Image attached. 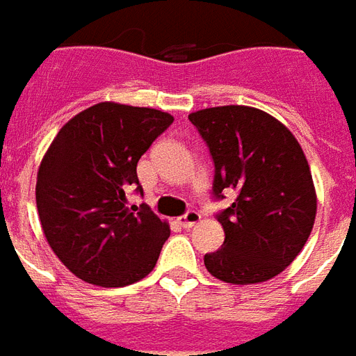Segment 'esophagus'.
<instances>
[{
  "mask_svg": "<svg viewBox=\"0 0 356 356\" xmlns=\"http://www.w3.org/2000/svg\"><path fill=\"white\" fill-rule=\"evenodd\" d=\"M178 222H180L181 227H193V225L201 222V214L197 210H188L184 216L178 218Z\"/></svg>",
  "mask_w": 356,
  "mask_h": 356,
  "instance_id": "1",
  "label": "esophagus"
}]
</instances>
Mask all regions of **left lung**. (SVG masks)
Returning <instances> with one entry per match:
<instances>
[{
    "mask_svg": "<svg viewBox=\"0 0 356 356\" xmlns=\"http://www.w3.org/2000/svg\"><path fill=\"white\" fill-rule=\"evenodd\" d=\"M189 121L214 159V195L237 193L218 214L224 245L204 256V266L232 284L273 279L302 252L315 224L316 191L300 142L279 119L250 106L207 108Z\"/></svg>",
    "mask_w": 356,
    "mask_h": 356,
    "instance_id": "left-lung-1",
    "label": "left lung"
}]
</instances>
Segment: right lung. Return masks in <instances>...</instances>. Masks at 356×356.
<instances>
[{
    "label": "right lung",
    "instance_id": "right-lung-1",
    "mask_svg": "<svg viewBox=\"0 0 356 356\" xmlns=\"http://www.w3.org/2000/svg\"><path fill=\"white\" fill-rule=\"evenodd\" d=\"M172 121L167 111L100 102L54 136L35 203L47 243L77 279L118 288L152 273L170 227L127 193H142L136 165Z\"/></svg>",
    "mask_w": 356,
    "mask_h": 356
}]
</instances>
